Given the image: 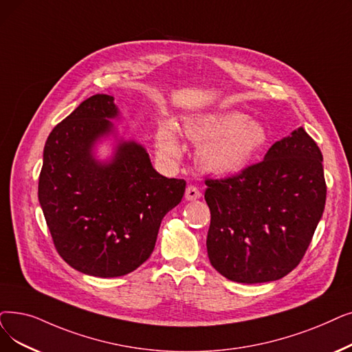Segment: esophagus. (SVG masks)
Instances as JSON below:
<instances>
[{"instance_id":"1","label":"esophagus","mask_w":352,"mask_h":352,"mask_svg":"<svg viewBox=\"0 0 352 352\" xmlns=\"http://www.w3.org/2000/svg\"><path fill=\"white\" fill-rule=\"evenodd\" d=\"M201 197V192H200V190H198L195 186H188L187 187V190H186V198L188 201H194V200H197V198H200Z\"/></svg>"}]
</instances>
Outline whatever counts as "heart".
Wrapping results in <instances>:
<instances>
[{
	"mask_svg": "<svg viewBox=\"0 0 352 352\" xmlns=\"http://www.w3.org/2000/svg\"><path fill=\"white\" fill-rule=\"evenodd\" d=\"M187 138L200 145L197 162L206 173L228 175L244 170L267 142L262 122L241 112L206 113L184 122ZM155 145L166 160H179L181 144L177 126L164 120L157 129Z\"/></svg>",
	"mask_w": 352,
	"mask_h": 352,
	"instance_id": "heart-1",
	"label": "heart"
}]
</instances>
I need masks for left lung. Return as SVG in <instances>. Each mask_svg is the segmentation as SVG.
<instances>
[{"instance_id": "8db88e82", "label": "left lung", "mask_w": 352, "mask_h": 352, "mask_svg": "<svg viewBox=\"0 0 352 352\" xmlns=\"http://www.w3.org/2000/svg\"><path fill=\"white\" fill-rule=\"evenodd\" d=\"M206 186L207 253L220 274L263 283L299 265L327 200L322 152L303 128L274 142L262 162Z\"/></svg>"}]
</instances>
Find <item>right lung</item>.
<instances>
[{
	"mask_svg": "<svg viewBox=\"0 0 352 352\" xmlns=\"http://www.w3.org/2000/svg\"><path fill=\"white\" fill-rule=\"evenodd\" d=\"M113 96L82 102L50 132L38 178V201L54 248L73 269L118 278L151 256L165 214L179 204L186 181L166 178L135 141H119L109 161L95 144L113 133Z\"/></svg>",
	"mask_w": 352,
	"mask_h": 352,
	"instance_id": "1",
	"label": "right lung"
}]
</instances>
